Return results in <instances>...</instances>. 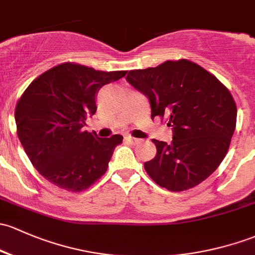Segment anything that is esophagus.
Here are the masks:
<instances>
[{
  "label": "esophagus",
  "instance_id": "1",
  "mask_svg": "<svg viewBox=\"0 0 255 255\" xmlns=\"http://www.w3.org/2000/svg\"><path fill=\"white\" fill-rule=\"evenodd\" d=\"M126 140L130 144H138L139 143V139L133 138V136H126Z\"/></svg>",
  "mask_w": 255,
  "mask_h": 255
}]
</instances>
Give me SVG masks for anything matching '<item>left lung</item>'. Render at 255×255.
Returning a JSON list of instances; mask_svg holds the SVG:
<instances>
[{"instance_id":"8db88e82","label":"left lung","mask_w":255,"mask_h":255,"mask_svg":"<svg viewBox=\"0 0 255 255\" xmlns=\"http://www.w3.org/2000/svg\"><path fill=\"white\" fill-rule=\"evenodd\" d=\"M127 80L149 98L151 119L167 120L170 144L152 139L156 156L144 163L150 178L171 192L191 189L208 178L229 151L237 120L230 90L188 60L133 69Z\"/></svg>"}]
</instances>
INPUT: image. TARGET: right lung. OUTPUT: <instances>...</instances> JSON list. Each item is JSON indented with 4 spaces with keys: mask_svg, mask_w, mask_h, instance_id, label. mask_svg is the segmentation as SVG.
<instances>
[{
    "mask_svg": "<svg viewBox=\"0 0 255 255\" xmlns=\"http://www.w3.org/2000/svg\"><path fill=\"white\" fill-rule=\"evenodd\" d=\"M126 73L64 62L40 74L21 94L14 111L18 138L40 175L58 188L83 192L106 172L123 136L99 138L83 128L96 111L98 90Z\"/></svg>",
    "mask_w": 255,
    "mask_h": 255,
    "instance_id": "1",
    "label": "right lung"
}]
</instances>
